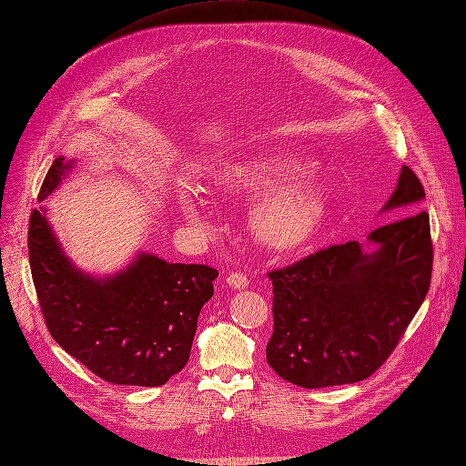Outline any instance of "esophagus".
<instances>
[{
  "mask_svg": "<svg viewBox=\"0 0 466 466\" xmlns=\"http://www.w3.org/2000/svg\"><path fill=\"white\" fill-rule=\"evenodd\" d=\"M227 283L234 289H246L249 286V279H248V276L239 274V272H230L227 276Z\"/></svg>",
  "mask_w": 466,
  "mask_h": 466,
  "instance_id": "obj_1",
  "label": "esophagus"
}]
</instances>
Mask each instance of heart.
<instances>
[{
    "instance_id": "1",
    "label": "heart",
    "mask_w": 466,
    "mask_h": 466,
    "mask_svg": "<svg viewBox=\"0 0 466 466\" xmlns=\"http://www.w3.org/2000/svg\"><path fill=\"white\" fill-rule=\"evenodd\" d=\"M307 173L309 166L300 157L276 152L220 167L211 173L209 180L213 188L225 194L255 196L276 189V193L270 194L258 206L255 228L265 244L278 249H289L307 241L326 213L323 190L300 180ZM178 199L180 208L194 225H206L211 201L204 194L185 188L180 190Z\"/></svg>"
}]
</instances>
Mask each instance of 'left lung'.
I'll use <instances>...</instances> for the list:
<instances>
[{"mask_svg":"<svg viewBox=\"0 0 466 466\" xmlns=\"http://www.w3.org/2000/svg\"><path fill=\"white\" fill-rule=\"evenodd\" d=\"M422 198L419 177L403 166L384 206L400 208V218L370 234L375 251L347 241L267 274L274 293L267 361L281 379L335 387L371 377L389 360L431 288L434 249Z\"/></svg>","mask_w":466,"mask_h":466,"instance_id":"obj_1","label":"left lung"}]
</instances>
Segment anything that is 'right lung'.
<instances>
[{
  "mask_svg": "<svg viewBox=\"0 0 466 466\" xmlns=\"http://www.w3.org/2000/svg\"><path fill=\"white\" fill-rule=\"evenodd\" d=\"M70 167L65 157L53 161L39 201ZM28 257L51 337L91 373L112 384L161 387L187 366L218 270L143 253L117 276L95 279L70 265L42 209L28 220Z\"/></svg>",
  "mask_w": 466,
  "mask_h": 466,
  "instance_id": "right-lung-1",
  "label": "right lung"
}]
</instances>
